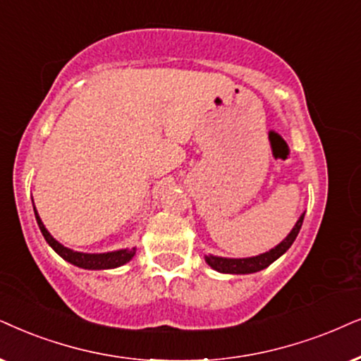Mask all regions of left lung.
<instances>
[{
    "mask_svg": "<svg viewBox=\"0 0 361 361\" xmlns=\"http://www.w3.org/2000/svg\"><path fill=\"white\" fill-rule=\"evenodd\" d=\"M305 213L300 214L298 221L295 223V226L291 228V231L286 235V238L280 241L275 248H271L270 252L259 253L257 257H248V258H225V257H214V255H204V262L208 263V267H212L213 270L220 273H230V275H250V273H257L264 270L267 267H270L273 262H276L283 253H286V250L293 245L296 236L300 233V228L303 225Z\"/></svg>",
    "mask_w": 361,
    "mask_h": 361,
    "instance_id": "1",
    "label": "left lung"
}]
</instances>
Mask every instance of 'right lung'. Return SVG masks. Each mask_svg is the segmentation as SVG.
Masks as SVG:
<instances>
[{
    "label": "right lung",
    "mask_w": 361,
    "mask_h": 361,
    "mask_svg": "<svg viewBox=\"0 0 361 361\" xmlns=\"http://www.w3.org/2000/svg\"><path fill=\"white\" fill-rule=\"evenodd\" d=\"M35 216L41 233H43L44 240H47V243L51 246L54 252H56L63 259H66L68 263L75 264V267L78 268H85V270H111V268L123 267V264L130 262L136 253V248H123V250H115V252H106V253L75 252V250L66 248L65 245H61L58 240L53 238L51 233L44 228L38 212H36V208H35Z\"/></svg>",
    "instance_id": "add662e5"
}]
</instances>
